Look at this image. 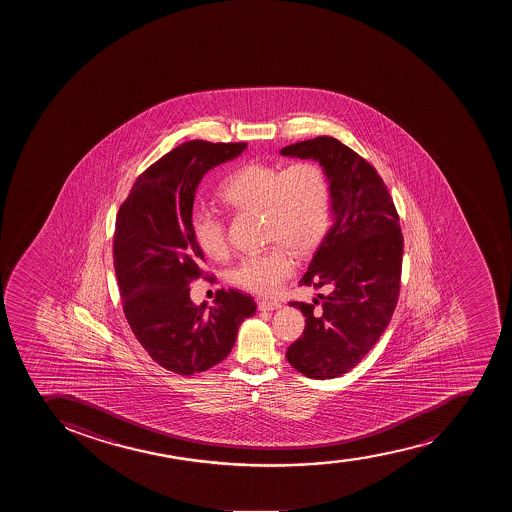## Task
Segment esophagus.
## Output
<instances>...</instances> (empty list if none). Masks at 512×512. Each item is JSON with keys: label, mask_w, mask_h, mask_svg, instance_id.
<instances>
[{"label": "esophagus", "mask_w": 512, "mask_h": 512, "mask_svg": "<svg viewBox=\"0 0 512 512\" xmlns=\"http://www.w3.org/2000/svg\"><path fill=\"white\" fill-rule=\"evenodd\" d=\"M280 304L277 300H259V309L260 310H275L279 309Z\"/></svg>", "instance_id": "1"}]
</instances>
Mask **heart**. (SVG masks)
Listing matches in <instances>:
<instances>
[{
  "label": "heart",
  "instance_id": "1",
  "mask_svg": "<svg viewBox=\"0 0 512 512\" xmlns=\"http://www.w3.org/2000/svg\"><path fill=\"white\" fill-rule=\"evenodd\" d=\"M228 208L262 213V252L250 253L232 270L230 282L257 295H272L294 274L295 257L312 252L325 237L332 217V188L324 167L310 160L290 163L252 162L230 173L218 188ZM190 228L198 247L212 260L230 253L227 227L217 213L193 210Z\"/></svg>",
  "mask_w": 512,
  "mask_h": 512
}]
</instances>
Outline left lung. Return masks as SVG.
I'll return each mask as SVG.
<instances>
[{
  "mask_svg": "<svg viewBox=\"0 0 512 512\" xmlns=\"http://www.w3.org/2000/svg\"><path fill=\"white\" fill-rule=\"evenodd\" d=\"M280 153L314 158L330 178L334 223L299 280L329 294L314 304L289 302L305 315V329L287 360L310 379H334L369 354L397 307L404 253L399 213L377 170L337 138L305 140Z\"/></svg>",
  "mask_w": 512,
  "mask_h": 512,
  "instance_id": "8db88e82",
  "label": "left lung"
}]
</instances>
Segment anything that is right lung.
<instances>
[{
    "label": "right lung",
    "mask_w": 512,
    "mask_h": 512,
    "mask_svg": "<svg viewBox=\"0 0 512 512\" xmlns=\"http://www.w3.org/2000/svg\"><path fill=\"white\" fill-rule=\"evenodd\" d=\"M247 143L190 140L138 175L120 205L113 265L132 332L163 369L193 375L222 362L238 325L255 314L252 297L218 290L215 305H195L193 280H208L205 255L190 228L198 183L210 168L232 160Z\"/></svg>",
    "instance_id": "add662e5"
}]
</instances>
